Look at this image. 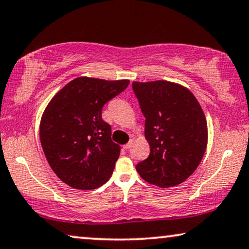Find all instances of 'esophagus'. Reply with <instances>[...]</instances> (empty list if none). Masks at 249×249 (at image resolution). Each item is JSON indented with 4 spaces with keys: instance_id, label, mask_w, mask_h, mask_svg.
<instances>
[{
    "instance_id": "obj_1",
    "label": "esophagus",
    "mask_w": 249,
    "mask_h": 249,
    "mask_svg": "<svg viewBox=\"0 0 249 249\" xmlns=\"http://www.w3.org/2000/svg\"><path fill=\"white\" fill-rule=\"evenodd\" d=\"M131 147V142H129L128 144H125V145H124V148L125 149V151H127V149H129Z\"/></svg>"
}]
</instances>
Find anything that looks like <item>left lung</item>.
I'll use <instances>...</instances> for the list:
<instances>
[{
    "mask_svg": "<svg viewBox=\"0 0 249 249\" xmlns=\"http://www.w3.org/2000/svg\"><path fill=\"white\" fill-rule=\"evenodd\" d=\"M151 153L136 169L145 181L172 187L185 181L202 161L207 145L205 114L196 97L165 80L132 83Z\"/></svg>",
    "mask_w": 249,
    "mask_h": 249,
    "instance_id": "1",
    "label": "left lung"
}]
</instances>
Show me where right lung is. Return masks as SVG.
<instances>
[{
	"instance_id": "1",
	"label": "right lung",
	"mask_w": 249,
	"mask_h": 249,
	"mask_svg": "<svg viewBox=\"0 0 249 249\" xmlns=\"http://www.w3.org/2000/svg\"><path fill=\"white\" fill-rule=\"evenodd\" d=\"M129 80L79 77L67 84L44 111L39 137L55 175L72 188L95 189L113 173L120 146L102 108L128 87Z\"/></svg>"
}]
</instances>
